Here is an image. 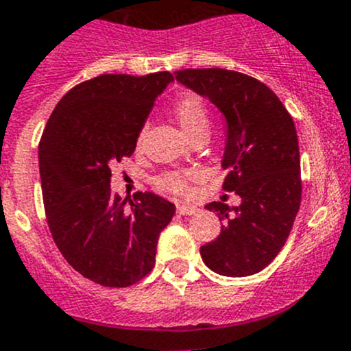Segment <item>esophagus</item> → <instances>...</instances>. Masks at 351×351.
Listing matches in <instances>:
<instances>
[{
    "label": "esophagus",
    "instance_id": "1",
    "mask_svg": "<svg viewBox=\"0 0 351 351\" xmlns=\"http://www.w3.org/2000/svg\"><path fill=\"white\" fill-rule=\"evenodd\" d=\"M176 213L182 214V216H192V214L197 213V207L195 206H190V204H176Z\"/></svg>",
    "mask_w": 351,
    "mask_h": 351
}]
</instances>
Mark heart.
<instances>
[{
    "label": "heart",
    "mask_w": 351,
    "mask_h": 351,
    "mask_svg": "<svg viewBox=\"0 0 351 351\" xmlns=\"http://www.w3.org/2000/svg\"><path fill=\"white\" fill-rule=\"evenodd\" d=\"M175 117L180 127L190 138L199 134H207L210 127L209 111L199 97H183L176 103ZM189 173H165L158 178L159 189L165 192L185 193L189 189Z\"/></svg>",
    "instance_id": "obj_1"
}]
</instances>
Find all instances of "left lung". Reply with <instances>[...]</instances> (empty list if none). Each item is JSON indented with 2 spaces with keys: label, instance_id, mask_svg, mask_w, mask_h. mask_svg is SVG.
Listing matches in <instances>:
<instances>
[{
  "label": "left lung",
  "instance_id": "left-lung-1",
  "mask_svg": "<svg viewBox=\"0 0 351 351\" xmlns=\"http://www.w3.org/2000/svg\"><path fill=\"white\" fill-rule=\"evenodd\" d=\"M175 75L223 114L226 141L221 166L228 169L223 190L241 199L234 207L207 204L223 226L216 240L200 247V255L221 276H250L280 254L300 207V149L293 118L266 84L240 71L206 68Z\"/></svg>",
  "mask_w": 351,
  "mask_h": 351
}]
</instances>
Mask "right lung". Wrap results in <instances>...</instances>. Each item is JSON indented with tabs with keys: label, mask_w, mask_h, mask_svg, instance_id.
<instances>
[{
	"label": "right lung",
	"mask_w": 351,
	"mask_h": 351,
	"mask_svg": "<svg viewBox=\"0 0 351 351\" xmlns=\"http://www.w3.org/2000/svg\"><path fill=\"white\" fill-rule=\"evenodd\" d=\"M169 71L99 75L68 90L39 144L44 209L54 243L82 276L123 288L151 273L159 233L175 204L135 193L130 209L111 192V162L130 158Z\"/></svg>",
	"instance_id": "add662e5"
}]
</instances>
